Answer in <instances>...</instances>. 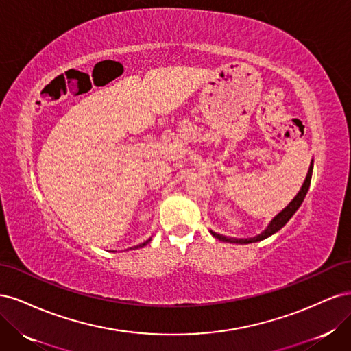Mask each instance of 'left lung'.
Listing matches in <instances>:
<instances>
[{
    "mask_svg": "<svg viewBox=\"0 0 351 351\" xmlns=\"http://www.w3.org/2000/svg\"><path fill=\"white\" fill-rule=\"evenodd\" d=\"M312 171H313V159H312V162H311V165H309V169H307L306 178H304V182H303V184H302V187H300V190H299V193H297V195L294 196V199H293V200L290 202V204L287 205V206L280 212L278 215H275V217L271 219V222L268 224V227L265 228V230L261 232V234L254 236V237H249V239H236V237H227V236L218 234V232L212 231V230H210V234L214 236L215 239L221 240V241L236 243V244H249V243H256V241H262V240H265V239H268L269 236L275 234V232L280 231V230L287 224V222L290 221V218L295 214V210L300 208L302 202H303V200H304V197H306L307 190H309V187H311Z\"/></svg>",
    "mask_w": 351,
    "mask_h": 351,
    "instance_id": "left-lung-1",
    "label": "left lung"
}]
</instances>
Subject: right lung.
Masks as SVG:
<instances>
[{"label": "right lung", "mask_w": 351, "mask_h": 351, "mask_svg": "<svg viewBox=\"0 0 351 351\" xmlns=\"http://www.w3.org/2000/svg\"><path fill=\"white\" fill-rule=\"evenodd\" d=\"M151 240H152V237H151V239H147V240H146V241H143V243H141V244H137V246H134V247H133V249H141V247H143V246H146V244H147V243H149V241H151ZM127 250H129V249H127ZM130 250H132V247H130Z\"/></svg>", "instance_id": "add662e5"}]
</instances>
